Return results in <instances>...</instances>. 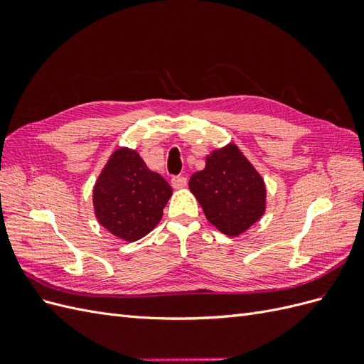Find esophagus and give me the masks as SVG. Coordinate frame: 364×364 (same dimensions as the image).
<instances>
[{
  "label": "esophagus",
  "mask_w": 364,
  "mask_h": 364,
  "mask_svg": "<svg viewBox=\"0 0 364 364\" xmlns=\"http://www.w3.org/2000/svg\"><path fill=\"white\" fill-rule=\"evenodd\" d=\"M186 178L185 176H173L171 178V185H173V188H183V186H186Z\"/></svg>",
  "instance_id": "obj_1"
}]
</instances>
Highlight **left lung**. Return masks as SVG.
<instances>
[{
  "label": "left lung",
  "instance_id": "left-lung-1",
  "mask_svg": "<svg viewBox=\"0 0 364 364\" xmlns=\"http://www.w3.org/2000/svg\"><path fill=\"white\" fill-rule=\"evenodd\" d=\"M190 190L220 232L235 237L258 222L266 209V186L235 144L214 150Z\"/></svg>",
  "mask_w": 364,
  "mask_h": 364
}]
</instances>
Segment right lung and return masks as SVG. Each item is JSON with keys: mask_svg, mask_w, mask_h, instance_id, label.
I'll list each match as a JSON object with an SVG mask.
<instances>
[{"mask_svg": "<svg viewBox=\"0 0 364 364\" xmlns=\"http://www.w3.org/2000/svg\"><path fill=\"white\" fill-rule=\"evenodd\" d=\"M171 186L147 168L135 150L119 149L94 186L95 215L109 232L126 241L147 235L162 217Z\"/></svg>", "mask_w": 364, "mask_h": 364, "instance_id": "obj_1", "label": "right lung"}]
</instances>
